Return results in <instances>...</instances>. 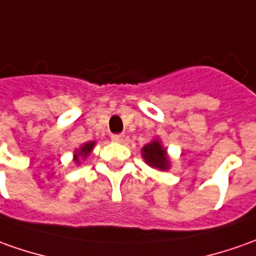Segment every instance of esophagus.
<instances>
[{
	"mask_svg": "<svg viewBox=\"0 0 256 256\" xmlns=\"http://www.w3.org/2000/svg\"><path fill=\"white\" fill-rule=\"evenodd\" d=\"M124 138V134H112V142H122Z\"/></svg>",
	"mask_w": 256,
	"mask_h": 256,
	"instance_id": "obj_1",
	"label": "esophagus"
}]
</instances>
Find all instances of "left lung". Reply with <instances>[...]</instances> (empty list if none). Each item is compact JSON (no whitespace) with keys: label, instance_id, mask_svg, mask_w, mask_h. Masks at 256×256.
I'll return each instance as SVG.
<instances>
[{"label":"left lung","instance_id":"left-lung-1","mask_svg":"<svg viewBox=\"0 0 256 256\" xmlns=\"http://www.w3.org/2000/svg\"><path fill=\"white\" fill-rule=\"evenodd\" d=\"M144 162L158 171H168L171 168V160L160 138H152L142 148Z\"/></svg>","mask_w":256,"mask_h":256}]
</instances>
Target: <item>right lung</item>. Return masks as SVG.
I'll list each match as a JSON object with an SVG mask.
<instances>
[{"instance_id": "add662e5", "label": "right lung", "mask_w": 256, "mask_h": 256, "mask_svg": "<svg viewBox=\"0 0 256 256\" xmlns=\"http://www.w3.org/2000/svg\"><path fill=\"white\" fill-rule=\"evenodd\" d=\"M95 142H84L80 148H76L74 151V157H72V161L76 162L77 165L81 164V160H85V158L90 156V152L94 150V147H95Z\"/></svg>"}]
</instances>
